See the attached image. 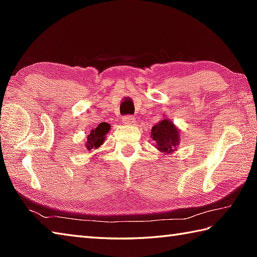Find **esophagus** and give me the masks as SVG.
<instances>
[{"label": "esophagus", "instance_id": "34e87169", "mask_svg": "<svg viewBox=\"0 0 257 257\" xmlns=\"http://www.w3.org/2000/svg\"><path fill=\"white\" fill-rule=\"evenodd\" d=\"M122 121L125 124H133L135 123V116L134 115H124L122 118Z\"/></svg>", "mask_w": 257, "mask_h": 257}]
</instances>
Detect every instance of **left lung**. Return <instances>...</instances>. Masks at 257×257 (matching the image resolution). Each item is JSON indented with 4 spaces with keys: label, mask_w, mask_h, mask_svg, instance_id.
<instances>
[{
    "label": "left lung",
    "mask_w": 257,
    "mask_h": 257,
    "mask_svg": "<svg viewBox=\"0 0 257 257\" xmlns=\"http://www.w3.org/2000/svg\"><path fill=\"white\" fill-rule=\"evenodd\" d=\"M151 136L155 141L156 147L163 153H171L180 141L179 133L170 120L164 119L155 124L151 130Z\"/></svg>",
    "instance_id": "left-lung-1"
}]
</instances>
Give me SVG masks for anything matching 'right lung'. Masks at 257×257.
Here are the masks:
<instances>
[{
  "instance_id": "add662e5",
  "label": "right lung",
  "mask_w": 257,
  "mask_h": 257,
  "mask_svg": "<svg viewBox=\"0 0 257 257\" xmlns=\"http://www.w3.org/2000/svg\"><path fill=\"white\" fill-rule=\"evenodd\" d=\"M108 130H110V124L106 122L99 123L96 128L93 129L88 135V138H87V143L85 144L86 150L90 151L101 146L102 143L104 142V138H105V135L108 133Z\"/></svg>"
}]
</instances>
